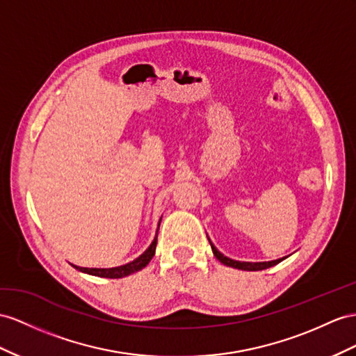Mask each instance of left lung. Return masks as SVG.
<instances>
[{"mask_svg":"<svg viewBox=\"0 0 356 356\" xmlns=\"http://www.w3.org/2000/svg\"><path fill=\"white\" fill-rule=\"evenodd\" d=\"M209 239V238H207ZM209 243H211V248L213 251V256L220 260L222 265L225 266H230V268H234V269H241V270H263V269H268V268H272L278 265L280 261H282L287 257H282V259H277V260H270V261H239V260H233L230 257L224 256L222 252H220L216 250L215 245L211 242V239H209Z\"/></svg>","mask_w":356,"mask_h":356,"instance_id":"1","label":"left lung"}]
</instances>
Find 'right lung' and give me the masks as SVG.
<instances>
[{
	"instance_id": "1",
	"label": "right lung",
	"mask_w": 356,
	"mask_h": 356,
	"mask_svg": "<svg viewBox=\"0 0 356 356\" xmlns=\"http://www.w3.org/2000/svg\"><path fill=\"white\" fill-rule=\"evenodd\" d=\"M161 220H162V216H161ZM161 220L158 222V230H156V234H154V238L150 243V247L145 250L140 257H136L135 260L126 263V265L115 266V268H79V266H75V265H72V266L78 269L79 272H84V273H88V275H95V277H100V278H123V277L131 275V273L141 270L143 268L149 265V261L154 256V251H156L158 232H159Z\"/></svg>"
}]
</instances>
